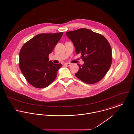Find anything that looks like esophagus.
Masks as SVG:
<instances>
[{
	"label": "esophagus",
	"mask_w": 134,
	"mask_h": 134,
	"mask_svg": "<svg viewBox=\"0 0 134 134\" xmlns=\"http://www.w3.org/2000/svg\"><path fill=\"white\" fill-rule=\"evenodd\" d=\"M64 65L65 66H70L71 65V63H65L64 64Z\"/></svg>",
	"instance_id": "1"
}]
</instances>
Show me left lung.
Listing matches in <instances>:
<instances>
[{
	"label": "left lung",
	"instance_id": "1",
	"mask_svg": "<svg viewBox=\"0 0 134 134\" xmlns=\"http://www.w3.org/2000/svg\"><path fill=\"white\" fill-rule=\"evenodd\" d=\"M66 35L84 61L82 65L78 64L79 70L75 76L87 84L100 81L111 64V49L109 41L102 35L85 28L66 32Z\"/></svg>",
	"mask_w": 134,
	"mask_h": 134
}]
</instances>
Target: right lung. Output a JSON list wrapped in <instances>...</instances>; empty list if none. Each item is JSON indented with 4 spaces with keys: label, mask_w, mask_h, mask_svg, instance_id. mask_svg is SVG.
Returning <instances> with one entry per match:
<instances>
[{
    "label": "right lung",
    "mask_w": 134,
    "mask_h": 134,
    "mask_svg": "<svg viewBox=\"0 0 134 134\" xmlns=\"http://www.w3.org/2000/svg\"><path fill=\"white\" fill-rule=\"evenodd\" d=\"M62 34L63 32L38 34L25 43L20 49V69L26 81L34 87H46L56 79L62 64L49 61L48 57Z\"/></svg>",
    "instance_id": "1"
}]
</instances>
